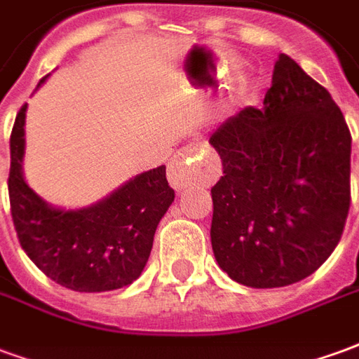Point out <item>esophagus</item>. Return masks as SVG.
Listing matches in <instances>:
<instances>
[{
	"label": "esophagus",
	"instance_id": "1",
	"mask_svg": "<svg viewBox=\"0 0 359 359\" xmlns=\"http://www.w3.org/2000/svg\"><path fill=\"white\" fill-rule=\"evenodd\" d=\"M192 154V149H182L180 154L172 157L171 163H169V182L172 188H182L187 187L188 180H190V167H188V157Z\"/></svg>",
	"mask_w": 359,
	"mask_h": 359
}]
</instances>
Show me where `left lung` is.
Segmentation results:
<instances>
[{
    "label": "left lung",
    "instance_id": "8db88e82",
    "mask_svg": "<svg viewBox=\"0 0 359 359\" xmlns=\"http://www.w3.org/2000/svg\"><path fill=\"white\" fill-rule=\"evenodd\" d=\"M210 144L223 163L211 188L219 267L252 288L316 273L350 210L352 136L331 94L280 53L264 107L226 118Z\"/></svg>",
    "mask_w": 359,
    "mask_h": 359
}]
</instances>
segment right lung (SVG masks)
I'll list each match as a JSON object with an SVG mask.
<instances>
[{"label": "right lung", "instance_id": "right-lung-1", "mask_svg": "<svg viewBox=\"0 0 359 359\" xmlns=\"http://www.w3.org/2000/svg\"><path fill=\"white\" fill-rule=\"evenodd\" d=\"M27 107H20L13 126L7 180L20 246L46 277L76 292L128 286L148 264L157 225L175 200L165 165L136 175L88 208H53L22 175Z\"/></svg>", "mask_w": 359, "mask_h": 359}]
</instances>
